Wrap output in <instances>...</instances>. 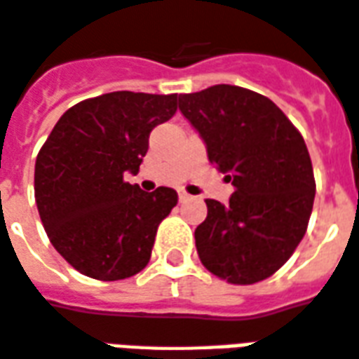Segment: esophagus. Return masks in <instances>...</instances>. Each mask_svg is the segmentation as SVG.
<instances>
[{"label": "esophagus", "instance_id": "1", "mask_svg": "<svg viewBox=\"0 0 359 359\" xmlns=\"http://www.w3.org/2000/svg\"><path fill=\"white\" fill-rule=\"evenodd\" d=\"M177 197H180V203H187V201H191V195H187L185 191H180Z\"/></svg>", "mask_w": 359, "mask_h": 359}]
</instances>
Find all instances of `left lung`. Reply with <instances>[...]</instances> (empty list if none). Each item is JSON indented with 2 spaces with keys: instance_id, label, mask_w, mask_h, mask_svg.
Returning a JSON list of instances; mask_svg holds the SVG:
<instances>
[{
  "instance_id": "left-lung-1",
  "label": "left lung",
  "mask_w": 359,
  "mask_h": 359,
  "mask_svg": "<svg viewBox=\"0 0 359 359\" xmlns=\"http://www.w3.org/2000/svg\"><path fill=\"white\" fill-rule=\"evenodd\" d=\"M177 99L208 161L235 187L227 205L206 198L208 214L195 229L198 258L227 283H258L289 260L308 227L316 180L304 137L273 101L239 86Z\"/></svg>"
}]
</instances>
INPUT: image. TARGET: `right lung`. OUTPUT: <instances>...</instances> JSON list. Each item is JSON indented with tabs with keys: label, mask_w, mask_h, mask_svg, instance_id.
<instances>
[{
	"label": "right lung",
	"mask_w": 359,
	"mask_h": 359,
	"mask_svg": "<svg viewBox=\"0 0 359 359\" xmlns=\"http://www.w3.org/2000/svg\"><path fill=\"white\" fill-rule=\"evenodd\" d=\"M177 111V95L112 91L62 114L36 158L34 195L55 250L80 273L120 281L151 258L177 193L124 182L137 174L149 135Z\"/></svg>",
	"instance_id": "1"
}]
</instances>
